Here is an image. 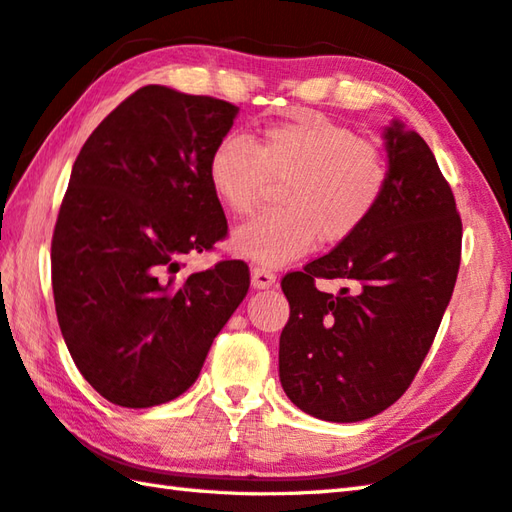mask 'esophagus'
I'll list each match as a JSON object with an SVG mask.
<instances>
[{"instance_id": "obj_1", "label": "esophagus", "mask_w": 512, "mask_h": 512, "mask_svg": "<svg viewBox=\"0 0 512 512\" xmlns=\"http://www.w3.org/2000/svg\"><path fill=\"white\" fill-rule=\"evenodd\" d=\"M275 279L277 277L273 270H268L264 266H255L253 270H250V281H253V288H259V290L270 288L275 284Z\"/></svg>"}]
</instances>
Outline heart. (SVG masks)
<instances>
[{"mask_svg":"<svg viewBox=\"0 0 512 512\" xmlns=\"http://www.w3.org/2000/svg\"><path fill=\"white\" fill-rule=\"evenodd\" d=\"M206 178L228 213L250 215L270 180H284L281 206L237 228L233 246L279 266L308 253L317 237L339 244L367 224L389 187V162L356 129L321 112H299L259 129L255 143L226 134L206 160Z\"/></svg>","mask_w":512,"mask_h":512,"instance_id":"1","label":"heart"}]
</instances>
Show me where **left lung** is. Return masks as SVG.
<instances>
[{"mask_svg":"<svg viewBox=\"0 0 512 512\" xmlns=\"http://www.w3.org/2000/svg\"><path fill=\"white\" fill-rule=\"evenodd\" d=\"M389 187L376 213L332 253L281 279L290 319L279 336L286 396L314 418L358 422L405 394L436 339L462 257V220L429 145L385 132ZM317 278L356 280L354 296Z\"/></svg>","mask_w":512,"mask_h":512,"instance_id":"8db88e82","label":"left lung"}]
</instances>
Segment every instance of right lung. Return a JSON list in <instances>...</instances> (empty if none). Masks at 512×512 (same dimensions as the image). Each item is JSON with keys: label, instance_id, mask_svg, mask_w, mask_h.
<instances>
[{"label": "right lung", "instance_id": "right-lung-1", "mask_svg": "<svg viewBox=\"0 0 512 512\" xmlns=\"http://www.w3.org/2000/svg\"><path fill=\"white\" fill-rule=\"evenodd\" d=\"M237 107L145 85L107 114L74 160L52 233L59 328L83 378L114 405L184 394L250 286L242 259L178 279L228 224L206 178Z\"/></svg>", "mask_w": 512, "mask_h": 512}]
</instances>
